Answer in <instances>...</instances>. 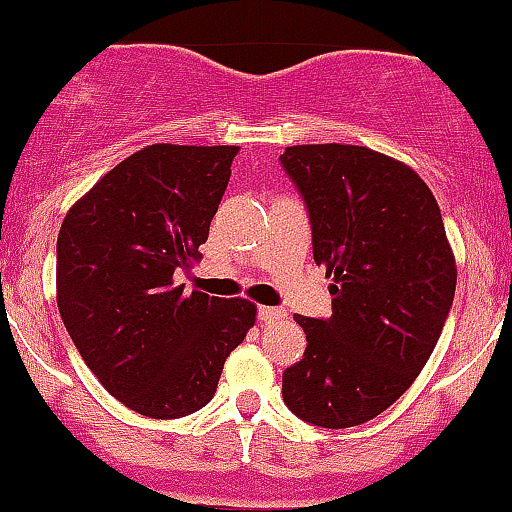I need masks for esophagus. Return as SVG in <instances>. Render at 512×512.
<instances>
[{
	"label": "esophagus",
	"instance_id": "esophagus-1",
	"mask_svg": "<svg viewBox=\"0 0 512 512\" xmlns=\"http://www.w3.org/2000/svg\"><path fill=\"white\" fill-rule=\"evenodd\" d=\"M286 318V311L283 308H273V306H258V321L271 323V321H281Z\"/></svg>",
	"mask_w": 512,
	"mask_h": 512
}]
</instances>
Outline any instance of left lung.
<instances>
[{"mask_svg": "<svg viewBox=\"0 0 512 512\" xmlns=\"http://www.w3.org/2000/svg\"><path fill=\"white\" fill-rule=\"evenodd\" d=\"M281 164L306 201L313 261L333 276L331 318L293 316L308 346L283 371V403L313 426H361L411 388L453 306L438 201L411 166L366 146H288Z\"/></svg>", "mask_w": 512, "mask_h": 512, "instance_id": "8db88e82", "label": "left lung"}]
</instances>
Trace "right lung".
<instances>
[{
	"instance_id": "1",
	"label": "right lung",
	"mask_w": 512,
	"mask_h": 512,
	"mask_svg": "<svg viewBox=\"0 0 512 512\" xmlns=\"http://www.w3.org/2000/svg\"><path fill=\"white\" fill-rule=\"evenodd\" d=\"M236 154L239 146H146L101 176L59 229L64 326L101 386L141 416L204 408L256 323L246 298L186 293L174 281L201 258Z\"/></svg>"
}]
</instances>
